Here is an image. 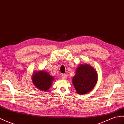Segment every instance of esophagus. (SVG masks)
Wrapping results in <instances>:
<instances>
[{
  "mask_svg": "<svg viewBox=\"0 0 124 124\" xmlns=\"http://www.w3.org/2000/svg\"><path fill=\"white\" fill-rule=\"evenodd\" d=\"M61 78L62 79L65 80L67 78V75L66 74H62L61 75Z\"/></svg>",
  "mask_w": 124,
  "mask_h": 124,
  "instance_id": "1",
  "label": "esophagus"
}]
</instances>
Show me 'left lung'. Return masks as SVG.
<instances>
[{
	"mask_svg": "<svg viewBox=\"0 0 124 124\" xmlns=\"http://www.w3.org/2000/svg\"><path fill=\"white\" fill-rule=\"evenodd\" d=\"M97 80L98 74L96 70L90 65L83 64L77 68L72 83L78 93L85 94L93 90Z\"/></svg>",
	"mask_w": 124,
	"mask_h": 124,
	"instance_id": "1",
	"label": "left lung"
}]
</instances>
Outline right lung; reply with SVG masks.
<instances>
[{"instance_id": "add662e5", "label": "right lung", "mask_w": 124, "mask_h": 124, "mask_svg": "<svg viewBox=\"0 0 124 124\" xmlns=\"http://www.w3.org/2000/svg\"><path fill=\"white\" fill-rule=\"evenodd\" d=\"M32 82L39 90L47 91L50 88L54 78L51 76L47 72L38 71L35 72L32 76Z\"/></svg>"}]
</instances>
